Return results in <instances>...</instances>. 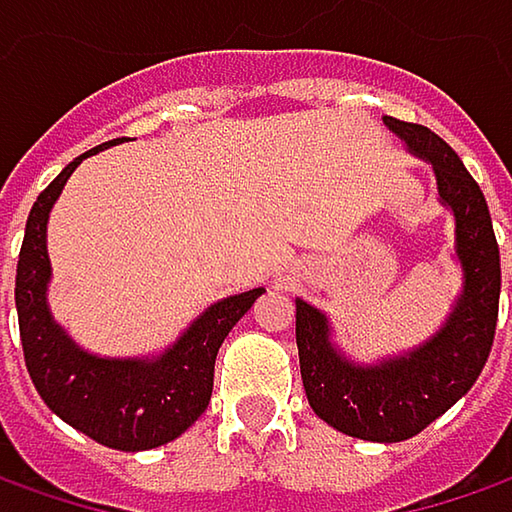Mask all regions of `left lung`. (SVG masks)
<instances>
[{"label":"left lung","instance_id":"left-lung-1","mask_svg":"<svg viewBox=\"0 0 512 512\" xmlns=\"http://www.w3.org/2000/svg\"><path fill=\"white\" fill-rule=\"evenodd\" d=\"M384 125L417 160L431 165L437 198L455 218L460 294L452 311L420 347L364 364L335 344L326 311L300 297L294 306L300 373L311 411L349 437L399 443L443 417L478 382L493 349L501 262L490 206L455 151L422 125L393 116H384Z\"/></svg>","mask_w":512,"mask_h":512}]
</instances>
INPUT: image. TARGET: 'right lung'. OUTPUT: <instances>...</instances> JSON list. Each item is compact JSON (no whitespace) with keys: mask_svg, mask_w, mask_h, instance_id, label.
<instances>
[{"mask_svg":"<svg viewBox=\"0 0 512 512\" xmlns=\"http://www.w3.org/2000/svg\"><path fill=\"white\" fill-rule=\"evenodd\" d=\"M119 142L128 139L104 142L75 157L34 201L19 250L14 300L25 367L43 402L60 420L107 449L145 452L177 440L206 411L215 355L265 288L230 294L206 306L177 341L157 355L110 358L72 341L49 309V215L72 171L87 157Z\"/></svg>","mask_w":512,"mask_h":512,"instance_id":"add662e5","label":"right lung"}]
</instances>
